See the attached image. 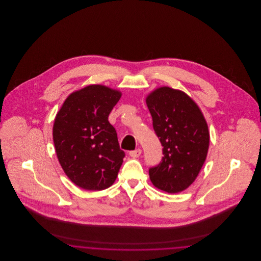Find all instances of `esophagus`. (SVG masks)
<instances>
[{"instance_id":"esophagus-1","label":"esophagus","mask_w":261,"mask_h":261,"mask_svg":"<svg viewBox=\"0 0 261 261\" xmlns=\"http://www.w3.org/2000/svg\"><path fill=\"white\" fill-rule=\"evenodd\" d=\"M141 153H142V150L140 149H135V150H132V151L129 152V154H130L132 158H134V159L139 158V156L141 155Z\"/></svg>"}]
</instances>
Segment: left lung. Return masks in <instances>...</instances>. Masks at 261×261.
<instances>
[{
	"label": "left lung",
	"instance_id": "left-lung-1",
	"mask_svg": "<svg viewBox=\"0 0 261 261\" xmlns=\"http://www.w3.org/2000/svg\"><path fill=\"white\" fill-rule=\"evenodd\" d=\"M146 102L163 147L162 162L149 168V179L162 191L180 193L194 183L205 162L207 123L198 105L180 90L158 88Z\"/></svg>",
	"mask_w": 261,
	"mask_h": 261
}]
</instances>
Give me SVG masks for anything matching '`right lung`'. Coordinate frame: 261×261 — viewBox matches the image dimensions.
Returning <instances> with one entry per match:
<instances>
[{
	"label": "right lung",
	"mask_w": 261,
	"mask_h": 261,
	"mask_svg": "<svg viewBox=\"0 0 261 261\" xmlns=\"http://www.w3.org/2000/svg\"><path fill=\"white\" fill-rule=\"evenodd\" d=\"M121 92L103 85L75 91L58 112L53 139L58 160L66 176L89 191H101L114 183L125 152L109 115Z\"/></svg>",
	"instance_id": "add662e5"
}]
</instances>
